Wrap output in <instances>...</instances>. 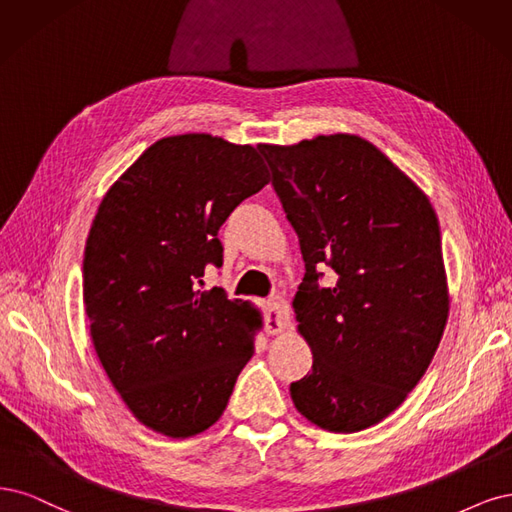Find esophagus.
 Returning a JSON list of instances; mask_svg holds the SVG:
<instances>
[{
  "label": "esophagus",
  "instance_id": "esophagus-1",
  "mask_svg": "<svg viewBox=\"0 0 512 512\" xmlns=\"http://www.w3.org/2000/svg\"><path fill=\"white\" fill-rule=\"evenodd\" d=\"M289 325V306L285 304L283 298H270L266 302V332L268 334H278Z\"/></svg>",
  "mask_w": 512,
  "mask_h": 512
}]
</instances>
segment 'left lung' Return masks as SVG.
Listing matches in <instances>:
<instances>
[{
  "instance_id": "1",
  "label": "left lung",
  "mask_w": 512,
  "mask_h": 512,
  "mask_svg": "<svg viewBox=\"0 0 512 512\" xmlns=\"http://www.w3.org/2000/svg\"><path fill=\"white\" fill-rule=\"evenodd\" d=\"M257 148L306 263L293 308L312 370L291 400L323 430H366L415 389L447 323L436 212L359 136ZM325 267L337 272L332 288L320 285Z\"/></svg>"
}]
</instances>
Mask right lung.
Returning <instances> with one entry per match:
<instances>
[{
	"instance_id": "right-lung-1",
	"label": "right lung",
	"mask_w": 512,
	"mask_h": 512,
	"mask_svg": "<svg viewBox=\"0 0 512 512\" xmlns=\"http://www.w3.org/2000/svg\"><path fill=\"white\" fill-rule=\"evenodd\" d=\"M257 148L208 134L148 146L110 187L82 259L95 353L136 419L170 438L217 423L251 359L259 319L223 289L219 229L268 185Z\"/></svg>"
}]
</instances>
